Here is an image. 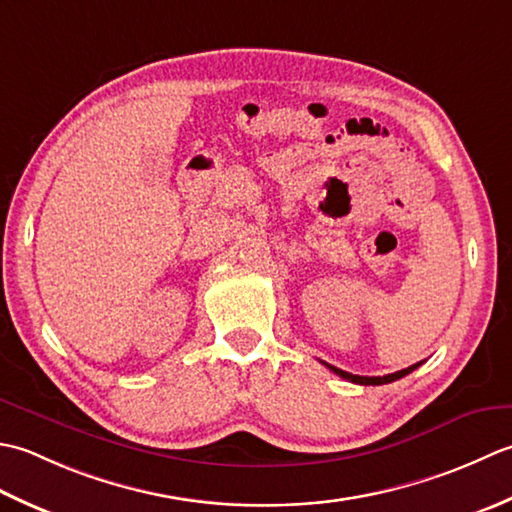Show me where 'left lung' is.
Returning a JSON list of instances; mask_svg holds the SVG:
<instances>
[{
    "mask_svg": "<svg viewBox=\"0 0 512 512\" xmlns=\"http://www.w3.org/2000/svg\"><path fill=\"white\" fill-rule=\"evenodd\" d=\"M422 362H417V364H411L409 369H402V371H395V373H389V375H378V378H367V375H353V373H347V371H342V369H338V367H331V364H327L325 362V367L327 369H331L333 373L336 375H340V378H344V380H349V382H353V384H364V387H367V384H389V382H395V380H400V378H404V375H409L411 371H415L417 367H420Z\"/></svg>",
    "mask_w": 512,
    "mask_h": 512,
    "instance_id": "1",
    "label": "left lung"
}]
</instances>
